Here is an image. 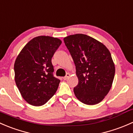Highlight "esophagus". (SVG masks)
<instances>
[{
  "label": "esophagus",
  "mask_w": 133,
  "mask_h": 133,
  "mask_svg": "<svg viewBox=\"0 0 133 133\" xmlns=\"http://www.w3.org/2000/svg\"><path fill=\"white\" fill-rule=\"evenodd\" d=\"M69 76H70V75H69V73H67V74H66V75H65V76H64V78H63V79H64V80H67V79H68V78H69Z\"/></svg>",
  "instance_id": "34e87169"
}]
</instances>
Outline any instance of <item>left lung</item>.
I'll use <instances>...</instances> for the list:
<instances>
[{"label":"left lung","mask_w":133,"mask_h":133,"mask_svg":"<svg viewBox=\"0 0 133 133\" xmlns=\"http://www.w3.org/2000/svg\"><path fill=\"white\" fill-rule=\"evenodd\" d=\"M76 66L78 83L74 88L76 97L87 105L100 102L108 95L115 77V68L108 48L84 34L64 38Z\"/></svg>","instance_id":"left-lung-1"}]
</instances>
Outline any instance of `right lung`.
<instances>
[{
	"instance_id": "add662e5",
	"label": "right lung",
	"mask_w": 133,
	"mask_h": 133,
	"mask_svg": "<svg viewBox=\"0 0 133 133\" xmlns=\"http://www.w3.org/2000/svg\"><path fill=\"white\" fill-rule=\"evenodd\" d=\"M61 44L57 38L37 37L24 47L16 58L15 80L28 104L44 105L57 91L60 80L53 75L51 58Z\"/></svg>"
}]
</instances>
